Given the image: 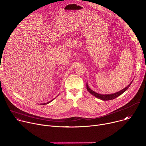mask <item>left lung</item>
Instances as JSON below:
<instances>
[{
	"label": "left lung",
	"mask_w": 146,
	"mask_h": 146,
	"mask_svg": "<svg viewBox=\"0 0 146 146\" xmlns=\"http://www.w3.org/2000/svg\"><path fill=\"white\" fill-rule=\"evenodd\" d=\"M132 83V82H131L130 83V84L127 86L126 87L125 89L121 90V91L119 92H117L115 93H114V94H105V95H104V94H98L97 93H96L95 92L93 91L91 89H90V87L88 86V84H86V88H87V90H88V92L91 93L93 96H95L96 97L99 98V99H101L102 100H104V101H109V100H113L115 98H117V97H119V96H120L121 94H122L123 93H124L128 88L130 86V85L131 84V83Z\"/></svg>",
	"instance_id": "1"
}]
</instances>
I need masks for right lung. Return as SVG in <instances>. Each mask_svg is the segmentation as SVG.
Returning a JSON list of instances; mask_svg holds the SVG:
<instances>
[{
  "mask_svg": "<svg viewBox=\"0 0 146 146\" xmlns=\"http://www.w3.org/2000/svg\"><path fill=\"white\" fill-rule=\"evenodd\" d=\"M53 100H52V101H53ZM52 101H49V102H47V103H45V104H44V105H45V104H49V102H50Z\"/></svg>",
  "mask_w": 146,
  "mask_h": 146,
  "instance_id": "obj_1",
  "label": "right lung"
}]
</instances>
